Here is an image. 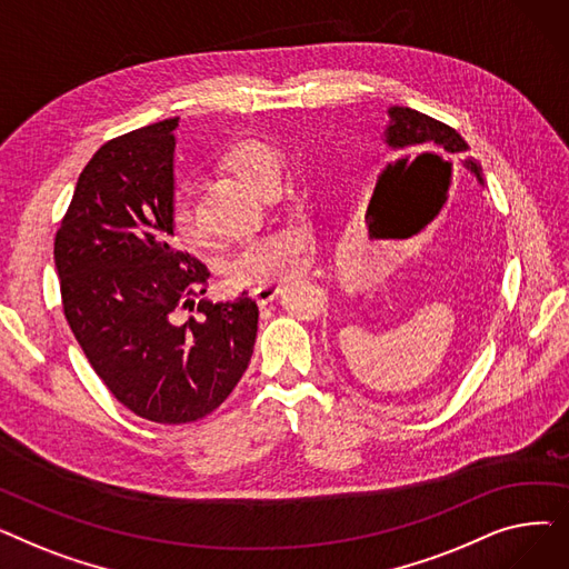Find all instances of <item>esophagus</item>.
Instances as JSON below:
<instances>
[{
	"label": "esophagus",
	"mask_w": 569,
	"mask_h": 569,
	"mask_svg": "<svg viewBox=\"0 0 569 569\" xmlns=\"http://www.w3.org/2000/svg\"><path fill=\"white\" fill-rule=\"evenodd\" d=\"M251 295H253V300H256L260 307H264V305H269V302H274L277 297L281 295V286H279V283H267V286L256 288Z\"/></svg>",
	"instance_id": "1"
}]
</instances>
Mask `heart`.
<instances>
[{
	"instance_id": "obj_1",
	"label": "heart",
	"mask_w": 569,
	"mask_h": 569,
	"mask_svg": "<svg viewBox=\"0 0 569 569\" xmlns=\"http://www.w3.org/2000/svg\"><path fill=\"white\" fill-rule=\"evenodd\" d=\"M223 166L256 191L281 172V163L272 149L251 142L232 147L223 157ZM168 223L177 242L198 244L202 239L193 207L182 191H177L168 204ZM311 251V230L302 223H290L242 239L226 258L223 272L232 286L274 283L302 272L309 264Z\"/></svg>"
}]
</instances>
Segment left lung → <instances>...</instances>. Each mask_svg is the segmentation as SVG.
Here are the masks:
<instances>
[{
    "instance_id": "obj_1",
    "label": "left lung",
    "mask_w": 569,
    "mask_h": 569,
    "mask_svg": "<svg viewBox=\"0 0 569 569\" xmlns=\"http://www.w3.org/2000/svg\"><path fill=\"white\" fill-rule=\"evenodd\" d=\"M387 114H390V122H387L385 129V142L395 152H425L427 154H440V157H459L468 152V142L452 129L438 119L417 112L412 108L403 106H392L387 108ZM463 166L477 177V182L485 187V177L482 168L477 166L472 159H466Z\"/></svg>"
}]
</instances>
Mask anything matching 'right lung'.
<instances>
[{"instance_id":"right-lung-1","label":"right lung","mask_w":569,"mask_h":569,"mask_svg":"<svg viewBox=\"0 0 569 569\" xmlns=\"http://www.w3.org/2000/svg\"><path fill=\"white\" fill-rule=\"evenodd\" d=\"M177 122L106 142L80 172L54 237L62 307L84 357L119 403L159 425L219 408L258 332L251 297L209 302V269L172 244Z\"/></svg>"}]
</instances>
